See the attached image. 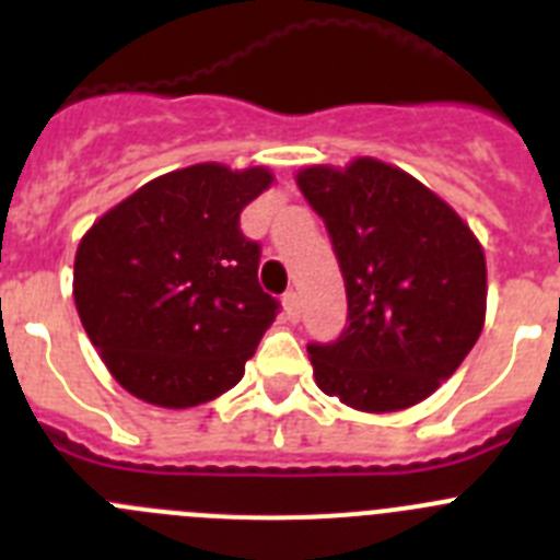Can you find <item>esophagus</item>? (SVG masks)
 Instances as JSON below:
<instances>
[{
    "instance_id": "34e87169",
    "label": "esophagus",
    "mask_w": 560,
    "mask_h": 560,
    "mask_svg": "<svg viewBox=\"0 0 560 560\" xmlns=\"http://www.w3.org/2000/svg\"><path fill=\"white\" fill-rule=\"evenodd\" d=\"M283 311H285V319H291V323L300 319V294H296V291H285Z\"/></svg>"
}]
</instances>
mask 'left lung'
<instances>
[{"label":"left lung","mask_w":560,"mask_h":560,"mask_svg":"<svg viewBox=\"0 0 560 560\" xmlns=\"http://www.w3.org/2000/svg\"><path fill=\"white\" fill-rule=\"evenodd\" d=\"M296 185L328 226L348 291V328L308 345L316 387L359 412L427 400L482 334L477 235L438 192L373 156L303 167Z\"/></svg>","instance_id":"8db88e82"}]
</instances>
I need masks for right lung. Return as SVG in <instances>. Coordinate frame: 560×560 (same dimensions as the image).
Masks as SVG:
<instances>
[{"mask_svg": "<svg viewBox=\"0 0 560 560\" xmlns=\"http://www.w3.org/2000/svg\"><path fill=\"white\" fill-rule=\"evenodd\" d=\"M271 182L264 165L182 167L103 212L81 237L78 316L133 398L190 409L244 378L277 300L257 283L260 246L237 221Z\"/></svg>", "mask_w": 560, "mask_h": 560, "instance_id": "obj_1", "label": "right lung"}]
</instances>
